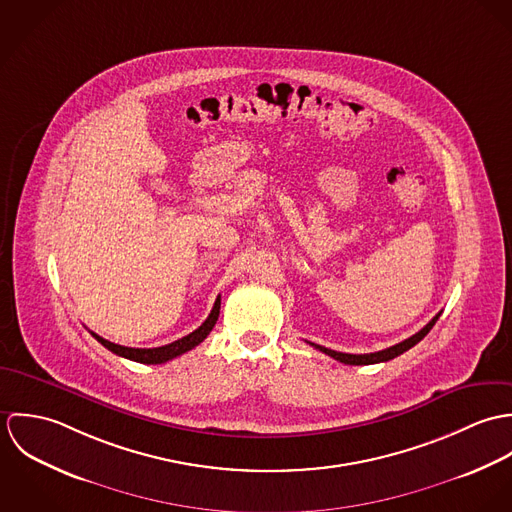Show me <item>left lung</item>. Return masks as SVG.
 Listing matches in <instances>:
<instances>
[{"instance_id": "left-lung-1", "label": "left lung", "mask_w": 512, "mask_h": 512, "mask_svg": "<svg viewBox=\"0 0 512 512\" xmlns=\"http://www.w3.org/2000/svg\"><path fill=\"white\" fill-rule=\"evenodd\" d=\"M439 315H441V311H439L438 315L424 327V329H420L416 335H412L410 339H406V341H402V343H398V345H394V347H388V349H384V351H376V353H366V355H351V353H339V351H333V349H327V347H321V345H315V343H309L311 347H315V349H319L321 353H325V355H329V357H333L335 361H339V363H343V365H376V363H386V361H390V359H396L398 355H402V353H406L408 349H412L414 345H418L428 333H430V329L436 325V321L439 319Z\"/></svg>"}]
</instances>
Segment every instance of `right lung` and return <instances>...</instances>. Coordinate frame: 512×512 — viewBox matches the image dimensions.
Listing matches in <instances>:
<instances>
[{
  "label": "right lung",
  "mask_w": 512,
  "mask_h": 512,
  "mask_svg": "<svg viewBox=\"0 0 512 512\" xmlns=\"http://www.w3.org/2000/svg\"><path fill=\"white\" fill-rule=\"evenodd\" d=\"M219 313L220 295L217 297L215 305H213V311L209 313V317L205 319V323H203L199 329H195L193 333H189V335L183 337V339H177V341H173V343H169V345L155 347V349H132V347H122V345H116V343H110V341L102 339L100 335H96V333H92V331H90V333H92V337H94L100 345H104L108 351H112V353L118 355V357H124V359L136 361V363H144V365H161V363H167V361H171V359H175V357H179V355H183V353L195 349L199 343H203V341L207 339V335L213 331V327H215V323H217V319H219Z\"/></svg>",
  "instance_id": "1"
}]
</instances>
